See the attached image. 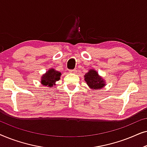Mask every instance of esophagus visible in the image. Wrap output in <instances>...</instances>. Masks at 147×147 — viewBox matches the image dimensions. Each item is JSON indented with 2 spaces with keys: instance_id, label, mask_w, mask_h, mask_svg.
I'll use <instances>...</instances> for the list:
<instances>
[{
  "instance_id": "esophagus-1",
  "label": "esophagus",
  "mask_w": 147,
  "mask_h": 147,
  "mask_svg": "<svg viewBox=\"0 0 147 147\" xmlns=\"http://www.w3.org/2000/svg\"><path fill=\"white\" fill-rule=\"evenodd\" d=\"M69 72L71 74H76L77 73V70L76 69H70Z\"/></svg>"
}]
</instances>
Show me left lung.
I'll return each instance as SVG.
<instances>
[{
	"label": "left lung",
	"instance_id": "left-lung-1",
	"mask_svg": "<svg viewBox=\"0 0 147 147\" xmlns=\"http://www.w3.org/2000/svg\"><path fill=\"white\" fill-rule=\"evenodd\" d=\"M85 81L92 89H100L104 86V80L98 76V74L94 69H90L88 73L85 74Z\"/></svg>",
	"mask_w": 147,
	"mask_h": 147
}]
</instances>
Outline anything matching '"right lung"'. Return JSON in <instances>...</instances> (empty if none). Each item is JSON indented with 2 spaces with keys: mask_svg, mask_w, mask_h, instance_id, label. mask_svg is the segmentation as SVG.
<instances>
[{
  "mask_svg": "<svg viewBox=\"0 0 147 147\" xmlns=\"http://www.w3.org/2000/svg\"><path fill=\"white\" fill-rule=\"evenodd\" d=\"M61 73L55 71L54 69H51L43 75L41 78V84L43 86H52L56 81L60 79Z\"/></svg>",
  "mask_w": 147,
  "mask_h": 147,
  "instance_id": "1",
  "label": "right lung"
}]
</instances>
